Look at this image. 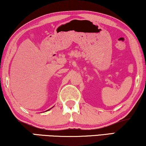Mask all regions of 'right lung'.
Masks as SVG:
<instances>
[{"label": "right lung", "instance_id": "1", "mask_svg": "<svg viewBox=\"0 0 146 146\" xmlns=\"http://www.w3.org/2000/svg\"><path fill=\"white\" fill-rule=\"evenodd\" d=\"M48 110H50V109H48Z\"/></svg>", "mask_w": 146, "mask_h": 146}]
</instances>
